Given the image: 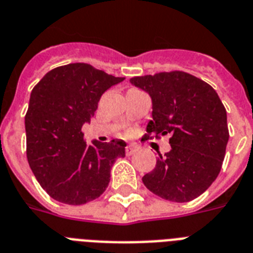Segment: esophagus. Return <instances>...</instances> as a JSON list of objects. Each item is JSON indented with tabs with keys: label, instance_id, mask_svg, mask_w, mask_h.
<instances>
[{
	"label": "esophagus",
	"instance_id": "obj_1",
	"mask_svg": "<svg viewBox=\"0 0 253 253\" xmlns=\"http://www.w3.org/2000/svg\"><path fill=\"white\" fill-rule=\"evenodd\" d=\"M136 151H137L136 145H127L126 147V155L127 156H132Z\"/></svg>",
	"mask_w": 253,
	"mask_h": 253
}]
</instances>
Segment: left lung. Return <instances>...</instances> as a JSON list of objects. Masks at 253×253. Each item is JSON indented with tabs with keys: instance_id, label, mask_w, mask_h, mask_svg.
Here are the masks:
<instances>
[{
	"instance_id": "obj_1",
	"label": "left lung",
	"mask_w": 253,
	"mask_h": 253,
	"mask_svg": "<svg viewBox=\"0 0 253 253\" xmlns=\"http://www.w3.org/2000/svg\"><path fill=\"white\" fill-rule=\"evenodd\" d=\"M130 83L152 98L147 136L170 135L171 145L143 183L165 200H194L221 171L229 141L226 109L208 83L183 71L136 77Z\"/></svg>"
}]
</instances>
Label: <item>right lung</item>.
<instances>
[{
    "label": "right lung",
    "mask_w": 253,
    "mask_h": 253,
    "mask_svg": "<svg viewBox=\"0 0 253 253\" xmlns=\"http://www.w3.org/2000/svg\"><path fill=\"white\" fill-rule=\"evenodd\" d=\"M123 80L87 63H70L50 70L31 92L24 118L27 160L54 200L82 205L106 190L126 143L87 144L82 127L94 116L102 93Z\"/></svg>",
    "instance_id": "1"
}]
</instances>
